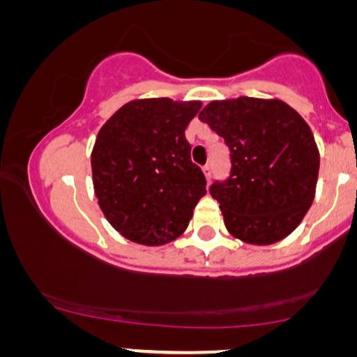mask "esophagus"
<instances>
[{"label":"esophagus","instance_id":"esophagus-1","mask_svg":"<svg viewBox=\"0 0 357 357\" xmlns=\"http://www.w3.org/2000/svg\"><path fill=\"white\" fill-rule=\"evenodd\" d=\"M202 172L205 174V178H207V181H210V178H212V167H210V165H205V167L202 168Z\"/></svg>","mask_w":357,"mask_h":357}]
</instances>
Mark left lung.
<instances>
[{"label":"left lung","instance_id":"left-lung-1","mask_svg":"<svg viewBox=\"0 0 357 357\" xmlns=\"http://www.w3.org/2000/svg\"><path fill=\"white\" fill-rule=\"evenodd\" d=\"M229 149L231 173L210 194L225 227L248 244L286 238L312 205L320 157L307 123L281 100L239 97L199 113Z\"/></svg>","mask_w":357,"mask_h":357}]
</instances>
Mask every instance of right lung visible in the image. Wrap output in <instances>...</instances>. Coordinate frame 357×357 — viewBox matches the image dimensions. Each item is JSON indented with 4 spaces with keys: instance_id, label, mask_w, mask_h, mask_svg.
<instances>
[{
    "instance_id": "right-lung-1",
    "label": "right lung",
    "mask_w": 357,
    "mask_h": 357,
    "mask_svg": "<svg viewBox=\"0 0 357 357\" xmlns=\"http://www.w3.org/2000/svg\"><path fill=\"white\" fill-rule=\"evenodd\" d=\"M200 107L132 100L98 130L90 158L95 195L112 227L129 241L160 245L176 239L207 194L184 135Z\"/></svg>"
}]
</instances>
